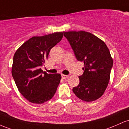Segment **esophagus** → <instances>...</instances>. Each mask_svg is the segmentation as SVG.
<instances>
[{
    "instance_id": "1",
    "label": "esophagus",
    "mask_w": 129,
    "mask_h": 129,
    "mask_svg": "<svg viewBox=\"0 0 129 129\" xmlns=\"http://www.w3.org/2000/svg\"><path fill=\"white\" fill-rule=\"evenodd\" d=\"M68 77V75H64V74H61V78L63 79H66Z\"/></svg>"
}]
</instances>
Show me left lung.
<instances>
[{
  "instance_id": "left-lung-1",
  "label": "left lung",
  "mask_w": 129,
  "mask_h": 129,
  "mask_svg": "<svg viewBox=\"0 0 129 129\" xmlns=\"http://www.w3.org/2000/svg\"><path fill=\"white\" fill-rule=\"evenodd\" d=\"M63 35L68 41L77 60L84 63L80 82L72 89L79 99L91 102L102 96L108 86L113 62L105 43L92 33L71 31Z\"/></svg>"
}]
</instances>
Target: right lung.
I'll return each instance as SVG.
<instances>
[{
	"instance_id": "1",
	"label": "right lung",
	"mask_w": 129,
	"mask_h": 129,
	"mask_svg": "<svg viewBox=\"0 0 129 129\" xmlns=\"http://www.w3.org/2000/svg\"><path fill=\"white\" fill-rule=\"evenodd\" d=\"M63 33L33 37L16 50L13 57V77L19 91L33 104H43L53 98L61 80L60 74H47L41 67L50 49L61 40Z\"/></svg>"
}]
</instances>
